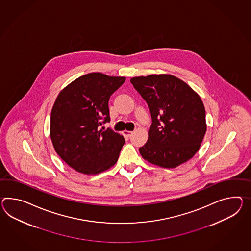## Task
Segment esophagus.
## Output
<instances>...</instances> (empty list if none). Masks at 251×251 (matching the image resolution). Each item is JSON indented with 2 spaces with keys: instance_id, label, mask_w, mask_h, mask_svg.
<instances>
[{
  "instance_id": "1",
  "label": "esophagus",
  "mask_w": 251,
  "mask_h": 251,
  "mask_svg": "<svg viewBox=\"0 0 251 251\" xmlns=\"http://www.w3.org/2000/svg\"><path fill=\"white\" fill-rule=\"evenodd\" d=\"M132 133H133V131H130V130H124L123 131V134L126 135L127 137H130Z\"/></svg>"
}]
</instances>
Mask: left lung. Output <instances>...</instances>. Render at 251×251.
Returning <instances> with one entry per match:
<instances>
[{
	"label": "left lung",
	"instance_id": "1",
	"mask_svg": "<svg viewBox=\"0 0 251 251\" xmlns=\"http://www.w3.org/2000/svg\"><path fill=\"white\" fill-rule=\"evenodd\" d=\"M146 100L152 123L148 141L140 148L150 163L172 169L191 159L207 130L201 99L183 80L170 74L130 79Z\"/></svg>",
	"mask_w": 251,
	"mask_h": 251
}]
</instances>
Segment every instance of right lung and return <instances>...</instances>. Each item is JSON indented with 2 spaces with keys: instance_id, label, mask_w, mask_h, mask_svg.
<instances>
[{
  "instance_id": "1",
  "label": "right lung",
  "mask_w": 251,
  "mask_h": 251,
  "mask_svg": "<svg viewBox=\"0 0 251 251\" xmlns=\"http://www.w3.org/2000/svg\"><path fill=\"white\" fill-rule=\"evenodd\" d=\"M100 73L80 76L59 93L50 114V139L57 154L75 171L87 175L109 170L125 140L112 129L109 100L125 81Z\"/></svg>"
}]
</instances>
